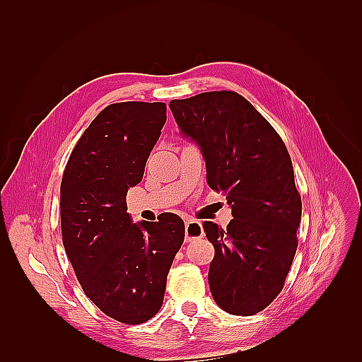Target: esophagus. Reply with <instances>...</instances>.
Here are the masks:
<instances>
[{
  "instance_id": "1",
  "label": "esophagus",
  "mask_w": 362,
  "mask_h": 362,
  "mask_svg": "<svg viewBox=\"0 0 362 362\" xmlns=\"http://www.w3.org/2000/svg\"><path fill=\"white\" fill-rule=\"evenodd\" d=\"M204 237V229L201 222L193 221V218H187L185 221V242H193Z\"/></svg>"
}]
</instances>
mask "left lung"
Instances as JSON below:
<instances>
[{
	"label": "left lung",
	"mask_w": 362,
	"mask_h": 362,
	"mask_svg": "<svg viewBox=\"0 0 362 362\" xmlns=\"http://www.w3.org/2000/svg\"><path fill=\"white\" fill-rule=\"evenodd\" d=\"M182 136L201 148L206 182L226 194V229L204 222L214 258L213 299L234 315L262 311L281 293L298 249L302 201L288 151L242 95L205 92L169 104Z\"/></svg>",
	"instance_id": "obj_1"
}]
</instances>
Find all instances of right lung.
Masks as SVG:
<instances>
[{
    "label": "right lung",
    "instance_id": "add662e5",
    "mask_svg": "<svg viewBox=\"0 0 362 362\" xmlns=\"http://www.w3.org/2000/svg\"><path fill=\"white\" fill-rule=\"evenodd\" d=\"M164 124V103L105 107L75 145L60 185L63 246L76 279L98 308L127 325L158 313L184 242L180 216L133 223L127 213L128 189L144 178Z\"/></svg>",
    "mask_w": 362,
    "mask_h": 362
}]
</instances>
